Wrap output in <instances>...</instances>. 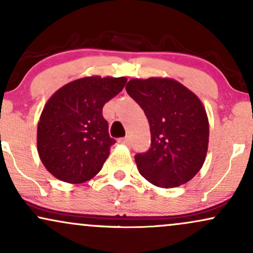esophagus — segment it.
<instances>
[{"instance_id": "obj_1", "label": "esophagus", "mask_w": 253, "mask_h": 253, "mask_svg": "<svg viewBox=\"0 0 253 253\" xmlns=\"http://www.w3.org/2000/svg\"><path fill=\"white\" fill-rule=\"evenodd\" d=\"M129 141H130L129 136H125V138H121L120 140H119V142H120V144H124V145H127V146L130 144Z\"/></svg>"}]
</instances>
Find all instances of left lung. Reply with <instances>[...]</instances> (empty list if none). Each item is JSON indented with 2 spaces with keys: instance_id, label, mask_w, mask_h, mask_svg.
<instances>
[{
  "instance_id": "8db88e82",
  "label": "left lung",
  "mask_w": 253,
  "mask_h": 253,
  "mask_svg": "<svg viewBox=\"0 0 253 253\" xmlns=\"http://www.w3.org/2000/svg\"><path fill=\"white\" fill-rule=\"evenodd\" d=\"M126 90L150 123V150L134 157L140 174L164 188L191 180L208 153L209 120L202 101L172 79H133Z\"/></svg>"
}]
</instances>
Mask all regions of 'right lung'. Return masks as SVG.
Masks as SVG:
<instances>
[{"instance_id":"obj_1","label":"right lung","mask_w":253,"mask_h":253,"mask_svg":"<svg viewBox=\"0 0 253 253\" xmlns=\"http://www.w3.org/2000/svg\"><path fill=\"white\" fill-rule=\"evenodd\" d=\"M126 82V78H82L48 100L38 125V151L55 178L80 184L101 171L115 144L102 108Z\"/></svg>"}]
</instances>
